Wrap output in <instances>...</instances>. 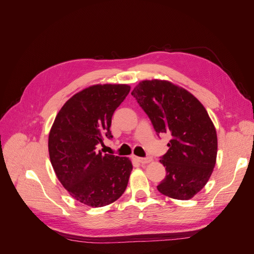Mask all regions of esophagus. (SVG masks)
<instances>
[{
    "label": "esophagus",
    "mask_w": 254,
    "mask_h": 254,
    "mask_svg": "<svg viewBox=\"0 0 254 254\" xmlns=\"http://www.w3.org/2000/svg\"><path fill=\"white\" fill-rule=\"evenodd\" d=\"M135 160L139 163H141V164H147V163H149V162H151V161H152V159L150 157H147V158H135Z\"/></svg>",
    "instance_id": "1"
}]
</instances>
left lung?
<instances>
[{"label":"left lung","mask_w":254,"mask_h":254,"mask_svg":"<svg viewBox=\"0 0 254 254\" xmlns=\"http://www.w3.org/2000/svg\"><path fill=\"white\" fill-rule=\"evenodd\" d=\"M131 95L148 115L156 132L170 133L160 162L166 176L161 194L189 200L209 181L216 163V129L203 105L186 89L167 80H143Z\"/></svg>","instance_id":"8db88e82"}]
</instances>
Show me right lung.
Wrapping results in <instances>:
<instances>
[{
    "label": "right lung",
    "mask_w": 254,
    "mask_h": 254,
    "mask_svg": "<svg viewBox=\"0 0 254 254\" xmlns=\"http://www.w3.org/2000/svg\"><path fill=\"white\" fill-rule=\"evenodd\" d=\"M130 91L128 84H93L74 94L56 115L49 134L51 163L74 199L89 206L108 205L124 194L132 163L97 150L112 139L111 119Z\"/></svg>",
    "instance_id": "right-lung-1"
}]
</instances>
